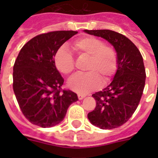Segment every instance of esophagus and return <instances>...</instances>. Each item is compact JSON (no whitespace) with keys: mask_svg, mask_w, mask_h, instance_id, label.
<instances>
[{"mask_svg":"<svg viewBox=\"0 0 158 158\" xmlns=\"http://www.w3.org/2000/svg\"><path fill=\"white\" fill-rule=\"evenodd\" d=\"M84 98H85V95H84V94H78V98L79 100H82Z\"/></svg>","mask_w":158,"mask_h":158,"instance_id":"obj_1","label":"esophagus"}]
</instances>
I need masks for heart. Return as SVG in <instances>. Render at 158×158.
Listing matches in <instances>:
<instances>
[{
    "mask_svg": "<svg viewBox=\"0 0 158 158\" xmlns=\"http://www.w3.org/2000/svg\"><path fill=\"white\" fill-rule=\"evenodd\" d=\"M79 56L89 57L84 69L86 73L76 74L68 80V87L78 94H85L98 89L101 81L106 84L115 74L118 66L117 54L111 47L105 45L100 38L85 36L72 44ZM55 66L63 74H69L74 68V58L66 48H61L54 56Z\"/></svg>",
    "mask_w": 158,
    "mask_h": 158,
    "instance_id": "b5f03b06",
    "label": "heart"
}]
</instances>
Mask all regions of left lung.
Masks as SVG:
<instances>
[{
    "mask_svg": "<svg viewBox=\"0 0 158 158\" xmlns=\"http://www.w3.org/2000/svg\"><path fill=\"white\" fill-rule=\"evenodd\" d=\"M84 31L106 39L117 54L118 66L112 81L92 95L96 100V107L88 114L89 121L97 127L115 129L127 122L139 103L146 79L142 55L129 38L115 31Z\"/></svg>",
    "mask_w": 158,
    "mask_h": 158,
    "instance_id": "8db88e82",
    "label": "left lung"
}]
</instances>
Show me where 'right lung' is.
Masks as SVG:
<instances>
[{
  "label": "right lung",
  "instance_id": "right-lung-1",
  "mask_svg": "<svg viewBox=\"0 0 158 158\" xmlns=\"http://www.w3.org/2000/svg\"><path fill=\"white\" fill-rule=\"evenodd\" d=\"M77 31H54L28 41L19 53L13 68V89L23 115L32 124L52 127L64 120L76 94L61 91L64 79L55 66L54 56Z\"/></svg>",
  "mask_w": 158,
  "mask_h": 158
}]
</instances>
